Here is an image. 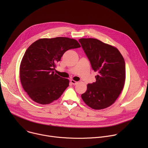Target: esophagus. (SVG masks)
Listing matches in <instances>:
<instances>
[{"label":"esophagus","mask_w":148,"mask_h":148,"mask_svg":"<svg viewBox=\"0 0 148 148\" xmlns=\"http://www.w3.org/2000/svg\"><path fill=\"white\" fill-rule=\"evenodd\" d=\"M70 81H71V82L73 84V85H76L77 84H78V82H77V81L73 80V79H71Z\"/></svg>","instance_id":"esophagus-1"}]
</instances>
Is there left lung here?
<instances>
[{
	"mask_svg": "<svg viewBox=\"0 0 148 148\" xmlns=\"http://www.w3.org/2000/svg\"><path fill=\"white\" fill-rule=\"evenodd\" d=\"M94 71L96 81L87 85L81 95L84 102L94 110L106 108L114 103L123 90L125 81V62L115 47L92 38L79 39Z\"/></svg>",
	"mask_w": 148,
	"mask_h": 148,
	"instance_id": "8db88e82",
	"label": "left lung"
}]
</instances>
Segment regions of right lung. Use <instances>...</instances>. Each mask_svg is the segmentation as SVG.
<instances>
[{"mask_svg":"<svg viewBox=\"0 0 148 148\" xmlns=\"http://www.w3.org/2000/svg\"><path fill=\"white\" fill-rule=\"evenodd\" d=\"M80 47L76 40L62 37L41 38L29 47L21 61L20 79L33 101L46 105L60 97L69 80L54 73L56 64L66 51Z\"/></svg>","mask_w":148,"mask_h":148,"instance_id":"1","label":"right lung"}]
</instances>
